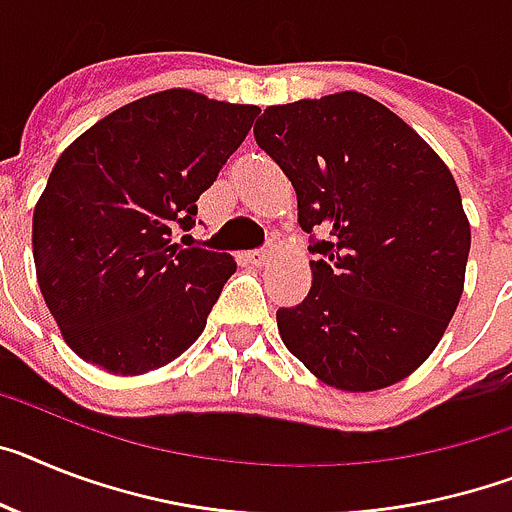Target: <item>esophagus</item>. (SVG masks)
Masks as SVG:
<instances>
[{
  "instance_id": "obj_1",
  "label": "esophagus",
  "mask_w": 512,
  "mask_h": 512,
  "mask_svg": "<svg viewBox=\"0 0 512 512\" xmlns=\"http://www.w3.org/2000/svg\"><path fill=\"white\" fill-rule=\"evenodd\" d=\"M244 260H247L249 265H255V268H265V265L273 260V249L265 247V249H257V252H247Z\"/></svg>"
}]
</instances>
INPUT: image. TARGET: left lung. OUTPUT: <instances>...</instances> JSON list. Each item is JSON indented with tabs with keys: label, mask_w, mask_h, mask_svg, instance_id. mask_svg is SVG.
Masks as SVG:
<instances>
[{
	"label": "left lung",
	"mask_w": 512,
	"mask_h": 512,
	"mask_svg": "<svg viewBox=\"0 0 512 512\" xmlns=\"http://www.w3.org/2000/svg\"><path fill=\"white\" fill-rule=\"evenodd\" d=\"M257 145L289 176L312 286L278 309L286 349L320 382L372 393L422 367L466 281L471 226L453 174L414 127L341 90L268 106Z\"/></svg>",
	"instance_id": "obj_1"
}]
</instances>
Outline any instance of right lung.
Returning <instances> with one entry per match:
<instances>
[{
    "mask_svg": "<svg viewBox=\"0 0 512 512\" xmlns=\"http://www.w3.org/2000/svg\"><path fill=\"white\" fill-rule=\"evenodd\" d=\"M257 114L171 88L111 111L64 148L33 210V263L64 343L83 362L137 377L203 333L236 260L184 249L174 229H192L197 197Z\"/></svg>",
    "mask_w": 512,
    "mask_h": 512,
    "instance_id": "obj_1",
    "label": "right lung"
}]
</instances>
